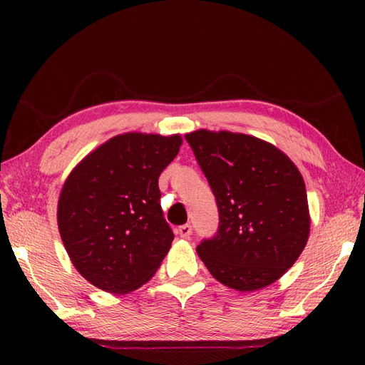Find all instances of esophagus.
<instances>
[{
  "label": "esophagus",
  "mask_w": 365,
  "mask_h": 365,
  "mask_svg": "<svg viewBox=\"0 0 365 365\" xmlns=\"http://www.w3.org/2000/svg\"><path fill=\"white\" fill-rule=\"evenodd\" d=\"M177 234L180 235L182 238H190L191 235V226L190 224H183V226H180L177 229Z\"/></svg>",
  "instance_id": "obj_1"
}]
</instances>
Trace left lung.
Listing matches in <instances>:
<instances>
[{"mask_svg": "<svg viewBox=\"0 0 365 365\" xmlns=\"http://www.w3.org/2000/svg\"><path fill=\"white\" fill-rule=\"evenodd\" d=\"M185 138L220 212L218 234L197 246L200 260L230 289H265L292 268L307 243L304 178L282 150L255 136L200 128Z\"/></svg>", "mask_w": 365, "mask_h": 365, "instance_id": "obj_1", "label": "left lung"}]
</instances>
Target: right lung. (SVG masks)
I'll list each match as a JSON object with an SVG mask.
<instances>
[{
	"label": "right lung",
	"instance_id": "right-lung-1",
	"mask_svg": "<svg viewBox=\"0 0 365 365\" xmlns=\"http://www.w3.org/2000/svg\"><path fill=\"white\" fill-rule=\"evenodd\" d=\"M182 136L118 135L68 174L58 200V227L76 271L97 289L123 294L157 273L174 234L163 218L158 177Z\"/></svg>",
	"mask_w": 365,
	"mask_h": 365
}]
</instances>
